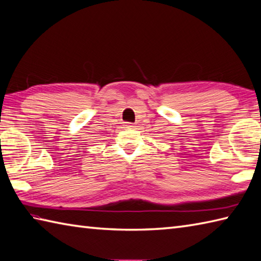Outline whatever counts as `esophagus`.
Listing matches in <instances>:
<instances>
[{
	"instance_id": "34e87169",
	"label": "esophagus",
	"mask_w": 261,
	"mask_h": 261,
	"mask_svg": "<svg viewBox=\"0 0 261 261\" xmlns=\"http://www.w3.org/2000/svg\"><path fill=\"white\" fill-rule=\"evenodd\" d=\"M125 126H126V127H130V129H132V127H135V124H132V123H126V124H125Z\"/></svg>"
}]
</instances>
